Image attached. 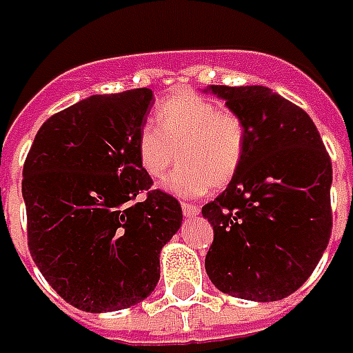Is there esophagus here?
<instances>
[{
    "mask_svg": "<svg viewBox=\"0 0 353 353\" xmlns=\"http://www.w3.org/2000/svg\"><path fill=\"white\" fill-rule=\"evenodd\" d=\"M183 212H184V216L192 218V216H198V214H200V208H198L196 204H188V202H183Z\"/></svg>",
    "mask_w": 353,
    "mask_h": 353,
    "instance_id": "1",
    "label": "esophagus"
}]
</instances>
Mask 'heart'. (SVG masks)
Segmentation results:
<instances>
[{"instance_id":"1","label":"heart","mask_w":353,"mask_h":353,"mask_svg":"<svg viewBox=\"0 0 353 353\" xmlns=\"http://www.w3.org/2000/svg\"><path fill=\"white\" fill-rule=\"evenodd\" d=\"M248 145L245 121L196 92H179L159 103L155 128L137 137V159L151 179H161L181 159L165 188L176 196H200L224 188L241 169Z\"/></svg>"}]
</instances>
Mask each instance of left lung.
<instances>
[{
    "instance_id": "1",
    "label": "left lung",
    "mask_w": 353,
    "mask_h": 353,
    "mask_svg": "<svg viewBox=\"0 0 353 353\" xmlns=\"http://www.w3.org/2000/svg\"><path fill=\"white\" fill-rule=\"evenodd\" d=\"M245 121L241 169L202 206L214 228L206 273L225 294L281 301L319 265L332 234V163L305 110L265 86H210Z\"/></svg>"
}]
</instances>
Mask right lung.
I'll return each instance as SVG.
<instances>
[{
  "mask_svg": "<svg viewBox=\"0 0 353 353\" xmlns=\"http://www.w3.org/2000/svg\"><path fill=\"white\" fill-rule=\"evenodd\" d=\"M151 105L149 88L80 100L41 125L23 165L31 257L84 312L145 301L161 277V250L183 224L179 200L151 190L137 159Z\"/></svg>",
  "mask_w": 353,
  "mask_h": 353,
  "instance_id": "obj_1",
  "label": "right lung"
}]
</instances>
